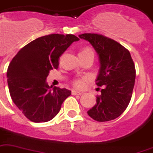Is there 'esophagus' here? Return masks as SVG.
I'll return each instance as SVG.
<instances>
[{
	"label": "esophagus",
	"instance_id": "1",
	"mask_svg": "<svg viewBox=\"0 0 153 153\" xmlns=\"http://www.w3.org/2000/svg\"><path fill=\"white\" fill-rule=\"evenodd\" d=\"M71 94H72V95H81V94H82V93L75 91V90H72V91H71Z\"/></svg>",
	"mask_w": 153,
	"mask_h": 153
}]
</instances>
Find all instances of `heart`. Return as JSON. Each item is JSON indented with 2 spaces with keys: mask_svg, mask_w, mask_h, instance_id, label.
<instances>
[{
  "mask_svg": "<svg viewBox=\"0 0 153 153\" xmlns=\"http://www.w3.org/2000/svg\"><path fill=\"white\" fill-rule=\"evenodd\" d=\"M82 52H92L93 51L90 49V48H85L84 50H82ZM90 80L89 77L88 76H84V77H81V78H77V79H74L72 81V84L74 87L77 88V89H82V88L85 87V84Z\"/></svg>",
  "mask_w": 153,
  "mask_h": 153,
  "instance_id": "heart-1",
  "label": "heart"
}]
</instances>
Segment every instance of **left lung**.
Masks as SVG:
<instances>
[{
    "mask_svg": "<svg viewBox=\"0 0 153 153\" xmlns=\"http://www.w3.org/2000/svg\"><path fill=\"white\" fill-rule=\"evenodd\" d=\"M79 37L88 41L96 50L100 64L96 84L104 85L88 115L98 122L115 120L128 106L134 86L136 71L130 52L102 34L82 33Z\"/></svg>",
    "mask_w": 153,
    "mask_h": 153,
    "instance_id": "obj_1",
    "label": "left lung"
}]
</instances>
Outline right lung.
<instances>
[{"mask_svg": "<svg viewBox=\"0 0 153 153\" xmlns=\"http://www.w3.org/2000/svg\"><path fill=\"white\" fill-rule=\"evenodd\" d=\"M79 38L52 33L32 41L13 57L7 71L10 96L23 115L34 123L48 122L58 114L71 91L49 86V71L59 66V57Z\"/></svg>", "mask_w": 153, "mask_h": 153, "instance_id": "right-lung-1", "label": "right lung"}]
</instances>
